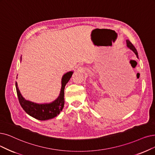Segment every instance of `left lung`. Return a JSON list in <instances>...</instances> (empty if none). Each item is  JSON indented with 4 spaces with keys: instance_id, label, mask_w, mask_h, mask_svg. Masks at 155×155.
<instances>
[{
    "instance_id": "left-lung-1",
    "label": "left lung",
    "mask_w": 155,
    "mask_h": 155,
    "mask_svg": "<svg viewBox=\"0 0 155 155\" xmlns=\"http://www.w3.org/2000/svg\"><path fill=\"white\" fill-rule=\"evenodd\" d=\"M126 41H127V47L129 48L131 50H132V51L134 52V53L136 54V56H137V57L139 58V57H138V53H137V49H136V48L134 47V46L132 44L131 42L129 40H127Z\"/></svg>"
}]
</instances>
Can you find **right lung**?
<instances>
[{
    "mask_svg": "<svg viewBox=\"0 0 155 155\" xmlns=\"http://www.w3.org/2000/svg\"><path fill=\"white\" fill-rule=\"evenodd\" d=\"M73 71L68 72L61 78V87L60 95L56 100L51 103L37 104L27 101L23 97L18 89V84L16 82V89L18 101L21 107L25 112L34 118L41 121L50 120L56 117L62 110L64 106V90L66 84L69 81Z\"/></svg>",
    "mask_w": 155,
    "mask_h": 155,
    "instance_id": "obj_1",
    "label": "right lung"
}]
</instances>
